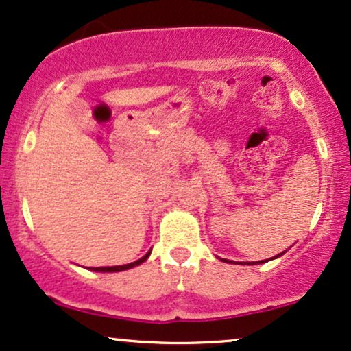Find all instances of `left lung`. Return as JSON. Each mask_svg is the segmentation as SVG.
Masks as SVG:
<instances>
[{"label": "left lung", "mask_w": 351, "mask_h": 351, "mask_svg": "<svg viewBox=\"0 0 351 351\" xmlns=\"http://www.w3.org/2000/svg\"><path fill=\"white\" fill-rule=\"evenodd\" d=\"M280 255H282V253H280ZM265 261V260H263ZM256 263H261V261H256ZM248 265H250V263H248Z\"/></svg>", "instance_id": "left-lung-1"}]
</instances>
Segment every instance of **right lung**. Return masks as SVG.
Masks as SVG:
<instances>
[{
	"label": "right lung",
	"mask_w": 351,
	"mask_h": 351,
	"mask_svg": "<svg viewBox=\"0 0 351 351\" xmlns=\"http://www.w3.org/2000/svg\"><path fill=\"white\" fill-rule=\"evenodd\" d=\"M149 255H150V252L147 253L145 256H142L141 260H137V261H134V263H129V265H121V267H106V268H93L95 269V271H104V273H111V271H124V269H129V268H134V267H137V265H141L142 261H145L147 258H149Z\"/></svg>",
	"instance_id": "1"
}]
</instances>
